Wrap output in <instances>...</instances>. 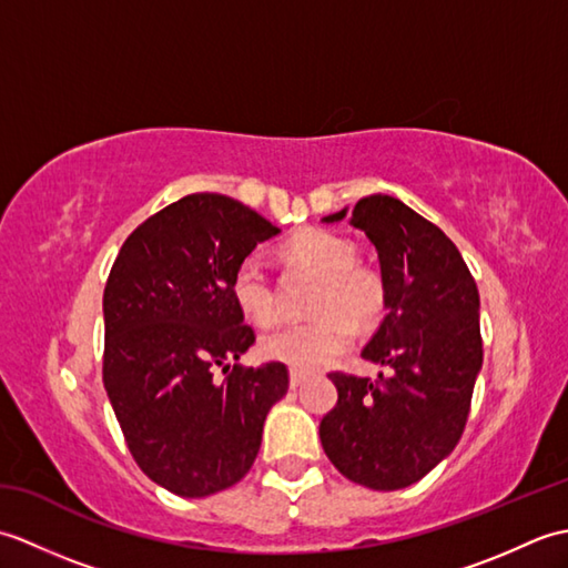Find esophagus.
<instances>
[{
	"label": "esophagus",
	"instance_id": "34e87169",
	"mask_svg": "<svg viewBox=\"0 0 568 568\" xmlns=\"http://www.w3.org/2000/svg\"><path fill=\"white\" fill-rule=\"evenodd\" d=\"M305 378H307V376H305L303 371H295V368H293V371H291V388H300V385L305 383Z\"/></svg>",
	"mask_w": 568,
	"mask_h": 568
}]
</instances>
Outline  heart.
I'll return each instance as SVG.
<instances>
[{"label":"heart","mask_w":568,"mask_h":568,"mask_svg":"<svg viewBox=\"0 0 568 568\" xmlns=\"http://www.w3.org/2000/svg\"><path fill=\"white\" fill-rule=\"evenodd\" d=\"M285 261L320 277L312 297L317 317L283 324L263 336V354L295 371H315L344 354L354 342V324L371 329L388 312V283L376 265L358 261V246L329 229H305L287 241ZM236 305L248 320L268 324L277 315V295L258 256H246L232 277Z\"/></svg>","instance_id":"obj_1"}]
</instances>
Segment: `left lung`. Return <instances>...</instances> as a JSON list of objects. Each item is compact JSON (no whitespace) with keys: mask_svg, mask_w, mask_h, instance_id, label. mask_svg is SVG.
<instances>
[{"mask_svg":"<svg viewBox=\"0 0 568 568\" xmlns=\"http://www.w3.org/2000/svg\"><path fill=\"white\" fill-rule=\"evenodd\" d=\"M348 224L376 246L388 283V315L361 352L388 373L378 381L329 373L339 400L322 417L320 439L348 480L400 490L425 478L464 434L484 364L478 287L454 241L400 200H358Z\"/></svg>","mask_w":568,"mask_h":568,"instance_id":"left-lung-1","label":"left lung"}]
</instances>
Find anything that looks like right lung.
Returning a JSON list of instances; mask_svg holds the SVG:
<instances>
[{
	"instance_id": "obj_1",
	"label": "right lung",
	"mask_w": 568,
	"mask_h": 568,
	"mask_svg": "<svg viewBox=\"0 0 568 568\" xmlns=\"http://www.w3.org/2000/svg\"><path fill=\"white\" fill-rule=\"evenodd\" d=\"M275 234L246 204L195 192L139 224L106 277L104 390L139 468L175 496L239 484L258 456L265 415L287 393L281 361L229 366L256 342L232 293L234 271Z\"/></svg>"
}]
</instances>
